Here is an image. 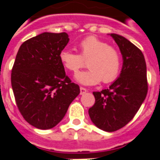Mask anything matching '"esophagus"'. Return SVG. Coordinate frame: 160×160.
<instances>
[{"instance_id":"1","label":"esophagus","mask_w":160,"mask_h":160,"mask_svg":"<svg viewBox=\"0 0 160 160\" xmlns=\"http://www.w3.org/2000/svg\"><path fill=\"white\" fill-rule=\"evenodd\" d=\"M80 94H84V93H86L87 92V89L85 88V87H80Z\"/></svg>"}]
</instances>
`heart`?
Listing matches in <instances>:
<instances>
[{
	"mask_svg": "<svg viewBox=\"0 0 160 160\" xmlns=\"http://www.w3.org/2000/svg\"><path fill=\"white\" fill-rule=\"evenodd\" d=\"M79 54L63 49L59 59L62 66L71 73H76L87 62V71L75 76L79 83L85 86L97 85L101 80L104 83L112 82L118 78L122 67L120 51L107 42L89 36L78 44Z\"/></svg>",
	"mask_w": 160,
	"mask_h": 160,
	"instance_id": "obj_1",
	"label": "heart"
}]
</instances>
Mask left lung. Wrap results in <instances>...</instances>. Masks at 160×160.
<instances>
[{
	"label": "left lung",
	"mask_w": 160,
	"mask_h": 160,
	"mask_svg": "<svg viewBox=\"0 0 160 160\" xmlns=\"http://www.w3.org/2000/svg\"><path fill=\"white\" fill-rule=\"evenodd\" d=\"M122 55L120 76L108 89L93 92L95 104L88 111L98 128L114 132L137 113L148 94L147 65L141 50L122 36L111 33Z\"/></svg>",
	"instance_id": "1"
}]
</instances>
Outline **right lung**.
I'll return each mask as SVG.
<instances>
[{"label": "right lung", "mask_w": 160, "mask_h": 160, "mask_svg": "<svg viewBox=\"0 0 160 160\" xmlns=\"http://www.w3.org/2000/svg\"><path fill=\"white\" fill-rule=\"evenodd\" d=\"M69 41L66 32H43L19 47L11 73L16 104L24 119L39 129L59 123L80 87L67 76L59 59Z\"/></svg>", "instance_id": "1"}]
</instances>
